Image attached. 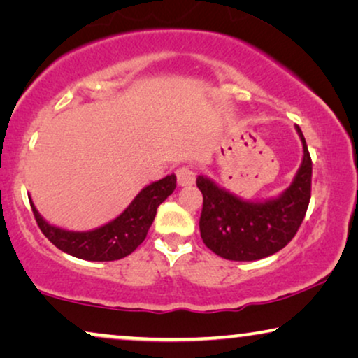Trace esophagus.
I'll use <instances>...</instances> for the list:
<instances>
[{
	"label": "esophagus",
	"mask_w": 358,
	"mask_h": 358,
	"mask_svg": "<svg viewBox=\"0 0 358 358\" xmlns=\"http://www.w3.org/2000/svg\"><path fill=\"white\" fill-rule=\"evenodd\" d=\"M176 178H178L179 185H192L195 182V173L192 166H180L176 171Z\"/></svg>",
	"instance_id": "1"
}]
</instances>
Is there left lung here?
<instances>
[{
  "mask_svg": "<svg viewBox=\"0 0 358 358\" xmlns=\"http://www.w3.org/2000/svg\"><path fill=\"white\" fill-rule=\"evenodd\" d=\"M303 163L290 187L278 199L264 203L244 202L199 176L203 195L200 236L210 251L228 261H257L287 246L301 227L311 199L313 163L300 127Z\"/></svg>",
  "mask_w": 358,
  "mask_h": 358,
  "instance_id": "left-lung-1",
  "label": "left lung"
}]
</instances>
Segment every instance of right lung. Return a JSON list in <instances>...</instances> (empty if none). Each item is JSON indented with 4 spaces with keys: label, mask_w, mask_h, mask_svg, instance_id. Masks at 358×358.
I'll return each instance as SVG.
<instances>
[{
    "label": "right lung",
    "mask_w": 358,
    "mask_h": 358,
    "mask_svg": "<svg viewBox=\"0 0 358 358\" xmlns=\"http://www.w3.org/2000/svg\"><path fill=\"white\" fill-rule=\"evenodd\" d=\"M176 189V176H166L158 182L150 184L136 195L120 217L104 227L86 233L66 231L52 227L43 220L36 207H31L41 231L60 251L85 261H117L129 256L145 241L148 229L153 223L156 210Z\"/></svg>",
    "instance_id": "add662e5"
}]
</instances>
